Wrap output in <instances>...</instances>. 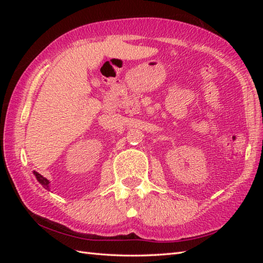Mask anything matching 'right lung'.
<instances>
[{
    "label": "right lung",
    "mask_w": 263,
    "mask_h": 263,
    "mask_svg": "<svg viewBox=\"0 0 263 263\" xmlns=\"http://www.w3.org/2000/svg\"><path fill=\"white\" fill-rule=\"evenodd\" d=\"M33 174H35V176H36V178L38 180V182L41 183L44 187L48 190V184H49V182H48L47 178H45L44 176H42L41 174H38L37 172H33Z\"/></svg>",
    "instance_id": "right-lung-1"
}]
</instances>
